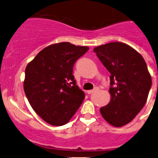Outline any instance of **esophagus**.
<instances>
[{
    "instance_id": "1",
    "label": "esophagus",
    "mask_w": 158,
    "mask_h": 158,
    "mask_svg": "<svg viewBox=\"0 0 158 158\" xmlns=\"http://www.w3.org/2000/svg\"><path fill=\"white\" fill-rule=\"evenodd\" d=\"M98 88H95V89H93V90H89V91H88V94H92V93H94V92H97V91L98 90Z\"/></svg>"
}]
</instances>
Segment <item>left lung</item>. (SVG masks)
Returning a JSON list of instances; mask_svg holds the SVG:
<instances>
[{
  "label": "left lung",
  "instance_id": "obj_1",
  "mask_svg": "<svg viewBox=\"0 0 158 158\" xmlns=\"http://www.w3.org/2000/svg\"><path fill=\"white\" fill-rule=\"evenodd\" d=\"M93 51L111 74V100L100 112L110 125L124 126L136 117L147 101L152 84L147 64L139 52L123 43H109Z\"/></svg>",
  "mask_w": 158,
  "mask_h": 158
}]
</instances>
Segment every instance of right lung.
<instances>
[{
	"label": "right lung",
	"instance_id": "right-lung-1",
	"mask_svg": "<svg viewBox=\"0 0 158 158\" xmlns=\"http://www.w3.org/2000/svg\"><path fill=\"white\" fill-rule=\"evenodd\" d=\"M89 49L68 42L40 51L25 69V95L35 112L52 125H65L85 98L73 75L76 60Z\"/></svg>",
	"mask_w": 158,
	"mask_h": 158
}]
</instances>
